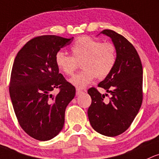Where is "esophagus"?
Listing matches in <instances>:
<instances>
[{
  "mask_svg": "<svg viewBox=\"0 0 159 159\" xmlns=\"http://www.w3.org/2000/svg\"><path fill=\"white\" fill-rule=\"evenodd\" d=\"M82 92V90H80V89H76V95H79V94H81Z\"/></svg>",
  "mask_w": 159,
  "mask_h": 159,
  "instance_id": "esophagus-1",
  "label": "esophagus"
}]
</instances>
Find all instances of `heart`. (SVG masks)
I'll return each mask as SVG.
<instances>
[{
    "instance_id": "1",
    "label": "heart",
    "mask_w": 159,
    "mask_h": 159,
    "mask_svg": "<svg viewBox=\"0 0 159 159\" xmlns=\"http://www.w3.org/2000/svg\"><path fill=\"white\" fill-rule=\"evenodd\" d=\"M72 56L62 51L56 53L55 63L66 75H71L81 62L83 69L69 80L78 88H84L96 78H105L110 74L116 62V46L112 43H102L88 36L76 40L71 46Z\"/></svg>"
}]
</instances>
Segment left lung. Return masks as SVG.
Returning a JSON list of instances; mask_svg holds the SVG:
<instances>
[{
  "mask_svg": "<svg viewBox=\"0 0 159 159\" xmlns=\"http://www.w3.org/2000/svg\"><path fill=\"white\" fill-rule=\"evenodd\" d=\"M101 33L109 36L116 48V65L98 84L111 96L105 99L97 89H89L92 102L88 115L96 131L116 137L128 129L142 105L143 66L135 48L124 36L109 29Z\"/></svg>",
  "mask_w": 159,
  "mask_h": 159,
  "instance_id": "obj_1",
  "label": "left lung"
}]
</instances>
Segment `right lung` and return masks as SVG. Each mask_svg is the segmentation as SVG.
Masks as SVG:
<instances>
[{
  "instance_id": "right-lung-1",
  "label": "right lung",
  "mask_w": 159,
  "mask_h": 159,
  "mask_svg": "<svg viewBox=\"0 0 159 159\" xmlns=\"http://www.w3.org/2000/svg\"><path fill=\"white\" fill-rule=\"evenodd\" d=\"M73 38L41 35L28 41L16 57L10 81V96L21 128L32 138L46 141L63 128L66 106L75 88L59 73L55 56ZM60 92L53 96L51 91Z\"/></svg>"
}]
</instances>
